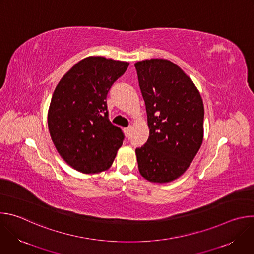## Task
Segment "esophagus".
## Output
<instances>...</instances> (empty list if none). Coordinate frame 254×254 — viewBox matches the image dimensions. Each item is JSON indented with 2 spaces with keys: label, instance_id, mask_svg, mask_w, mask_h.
Here are the masks:
<instances>
[{
  "label": "esophagus",
  "instance_id": "obj_1",
  "mask_svg": "<svg viewBox=\"0 0 254 254\" xmlns=\"http://www.w3.org/2000/svg\"><path fill=\"white\" fill-rule=\"evenodd\" d=\"M130 130H131V127H125V128H124V132H125L126 136H128V135H129Z\"/></svg>",
  "mask_w": 254,
  "mask_h": 254
}]
</instances>
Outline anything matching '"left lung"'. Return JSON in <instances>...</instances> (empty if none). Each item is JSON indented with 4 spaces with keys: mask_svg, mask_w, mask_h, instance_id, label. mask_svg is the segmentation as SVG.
Listing matches in <instances>:
<instances>
[{
    "mask_svg": "<svg viewBox=\"0 0 254 254\" xmlns=\"http://www.w3.org/2000/svg\"><path fill=\"white\" fill-rule=\"evenodd\" d=\"M146 104L150 135L135 149L140 175L153 183L182 176L203 141L204 105L192 79L166 59L134 64Z\"/></svg>",
    "mask_w": 254,
    "mask_h": 254,
    "instance_id": "8db88e82",
    "label": "left lung"
}]
</instances>
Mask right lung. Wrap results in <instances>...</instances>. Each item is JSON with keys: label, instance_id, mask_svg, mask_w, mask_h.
<instances>
[{"label": "right lung", "instance_id": "obj_1", "mask_svg": "<svg viewBox=\"0 0 254 254\" xmlns=\"http://www.w3.org/2000/svg\"><path fill=\"white\" fill-rule=\"evenodd\" d=\"M129 63L90 56L57 84L48 111V128L61 158L84 174L110 168L125 135L108 120L106 95Z\"/></svg>", "mask_w": 254, "mask_h": 254}]
</instances>
